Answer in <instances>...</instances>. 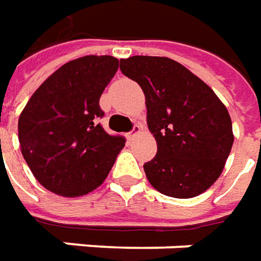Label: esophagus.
<instances>
[{
	"label": "esophagus",
	"instance_id": "esophagus-1",
	"mask_svg": "<svg viewBox=\"0 0 261 261\" xmlns=\"http://www.w3.org/2000/svg\"><path fill=\"white\" fill-rule=\"evenodd\" d=\"M140 132H142V126H140V125H135L134 129H132V132L129 134V139H135Z\"/></svg>",
	"mask_w": 261,
	"mask_h": 261
}]
</instances>
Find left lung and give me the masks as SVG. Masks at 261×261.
I'll list each match as a JSON object with an SVG mask.
<instances>
[{
  "label": "left lung",
  "mask_w": 261,
  "mask_h": 261,
  "mask_svg": "<svg viewBox=\"0 0 261 261\" xmlns=\"http://www.w3.org/2000/svg\"><path fill=\"white\" fill-rule=\"evenodd\" d=\"M121 71L143 90L147 126L157 153L143 166L159 193L193 198L206 191L226 163L232 121L208 84L169 57L121 59Z\"/></svg>",
  "instance_id": "obj_1"
}]
</instances>
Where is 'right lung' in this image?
I'll use <instances>...</instances> for the list:
<instances>
[{
  "label": "right lung",
  "instance_id": "1",
  "mask_svg": "<svg viewBox=\"0 0 261 261\" xmlns=\"http://www.w3.org/2000/svg\"><path fill=\"white\" fill-rule=\"evenodd\" d=\"M119 67L116 57H79L46 79L19 115L22 156L35 178L51 193L74 198L91 193L110 174L122 136L97 123L99 98Z\"/></svg>",
  "mask_w": 261,
  "mask_h": 261
}]
</instances>
